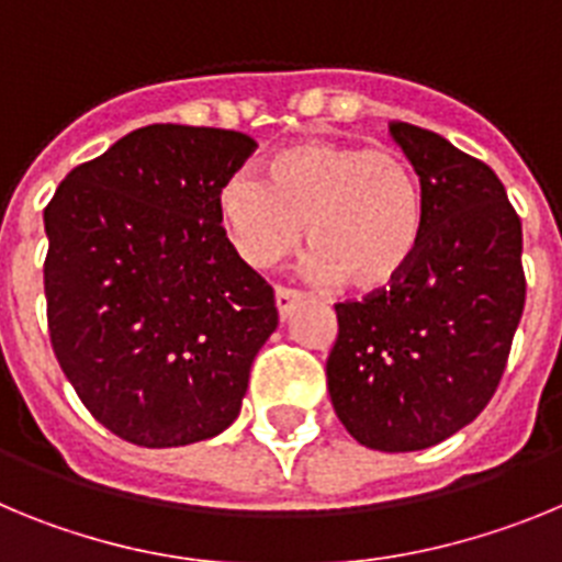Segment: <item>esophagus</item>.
I'll use <instances>...</instances> for the list:
<instances>
[{
  "instance_id": "34e87169",
  "label": "esophagus",
  "mask_w": 562,
  "mask_h": 562,
  "mask_svg": "<svg viewBox=\"0 0 562 562\" xmlns=\"http://www.w3.org/2000/svg\"><path fill=\"white\" fill-rule=\"evenodd\" d=\"M301 292L297 290H286V286H278L276 290V306H278V315H281V321H286V317L292 315V310H295L297 304H301Z\"/></svg>"
}]
</instances>
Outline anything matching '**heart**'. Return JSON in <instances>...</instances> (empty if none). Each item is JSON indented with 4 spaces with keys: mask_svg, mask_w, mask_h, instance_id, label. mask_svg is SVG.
<instances>
[{
    "mask_svg": "<svg viewBox=\"0 0 562 562\" xmlns=\"http://www.w3.org/2000/svg\"><path fill=\"white\" fill-rule=\"evenodd\" d=\"M267 176L241 168L216 196L227 238L247 265L272 267L292 256L310 225L317 272L351 290H389L414 267L428 202L400 151L304 140L278 151Z\"/></svg>",
    "mask_w": 562,
    "mask_h": 562,
    "instance_id": "obj_1",
    "label": "heart"
}]
</instances>
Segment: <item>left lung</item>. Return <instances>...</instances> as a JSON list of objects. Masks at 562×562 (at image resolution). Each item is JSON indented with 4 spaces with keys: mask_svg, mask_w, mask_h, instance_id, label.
Masks as SVG:
<instances>
[{
    "mask_svg": "<svg viewBox=\"0 0 562 562\" xmlns=\"http://www.w3.org/2000/svg\"><path fill=\"white\" fill-rule=\"evenodd\" d=\"M391 137L425 188V241L394 286L335 304L326 382L360 445L411 453L493 400L524 315V233L493 168L411 123H391Z\"/></svg>",
    "mask_w": 562,
    "mask_h": 562,
    "instance_id": "left-lung-1",
    "label": "left lung"
}]
</instances>
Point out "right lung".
<instances>
[{"label": "right lung", "instance_id": "obj_1", "mask_svg": "<svg viewBox=\"0 0 562 562\" xmlns=\"http://www.w3.org/2000/svg\"><path fill=\"white\" fill-rule=\"evenodd\" d=\"M252 148L241 132L154 123L72 168L44 207L49 342L89 414L132 445L231 428L276 331L272 286L216 207Z\"/></svg>", "mask_w": 562, "mask_h": 562}]
</instances>
